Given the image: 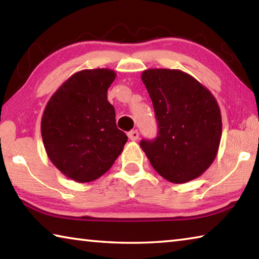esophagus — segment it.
<instances>
[{
    "mask_svg": "<svg viewBox=\"0 0 259 259\" xmlns=\"http://www.w3.org/2000/svg\"><path fill=\"white\" fill-rule=\"evenodd\" d=\"M128 137L131 140H137L139 137V133L138 130H131L130 133H128Z\"/></svg>",
    "mask_w": 259,
    "mask_h": 259,
    "instance_id": "1",
    "label": "esophagus"
}]
</instances>
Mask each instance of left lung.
<instances>
[{
    "instance_id": "obj_1",
    "label": "left lung",
    "mask_w": 259,
    "mask_h": 259,
    "mask_svg": "<svg viewBox=\"0 0 259 259\" xmlns=\"http://www.w3.org/2000/svg\"><path fill=\"white\" fill-rule=\"evenodd\" d=\"M157 121V136L140 147L166 181L183 184L198 178L212 163L222 138V115L212 94L179 69L144 71Z\"/></svg>"
}]
</instances>
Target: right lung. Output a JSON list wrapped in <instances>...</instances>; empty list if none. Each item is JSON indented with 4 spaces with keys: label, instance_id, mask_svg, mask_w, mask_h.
<instances>
[{
    "label": "right lung",
    "instance_id": "right-lung-1",
    "mask_svg": "<svg viewBox=\"0 0 259 259\" xmlns=\"http://www.w3.org/2000/svg\"><path fill=\"white\" fill-rule=\"evenodd\" d=\"M112 69L80 71L64 82L48 102L41 134L50 161L65 176L89 183L107 171L128 140L117 129L107 90Z\"/></svg>",
    "mask_w": 259,
    "mask_h": 259
}]
</instances>
